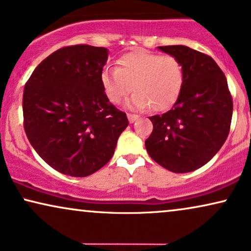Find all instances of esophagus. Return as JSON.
<instances>
[{
	"instance_id": "34e87169",
	"label": "esophagus",
	"mask_w": 251,
	"mask_h": 251,
	"mask_svg": "<svg viewBox=\"0 0 251 251\" xmlns=\"http://www.w3.org/2000/svg\"><path fill=\"white\" fill-rule=\"evenodd\" d=\"M128 120H129V122L130 123H133L135 121H137L138 120V115H135V114H128Z\"/></svg>"
}]
</instances>
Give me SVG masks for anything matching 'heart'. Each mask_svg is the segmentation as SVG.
<instances>
[{
    "label": "heart",
    "mask_w": 251,
    "mask_h": 251,
    "mask_svg": "<svg viewBox=\"0 0 251 251\" xmlns=\"http://www.w3.org/2000/svg\"><path fill=\"white\" fill-rule=\"evenodd\" d=\"M107 99L119 105L132 91L128 106L133 109L151 108L162 112L171 108L181 96L184 69L173 55L136 50L122 55L118 68H106L100 76Z\"/></svg>",
    "instance_id": "1"
}]
</instances>
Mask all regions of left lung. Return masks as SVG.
Segmentation results:
<instances>
[{
  "instance_id": "left-lung-1",
  "label": "left lung",
  "mask_w": 251,
  "mask_h": 251,
  "mask_svg": "<svg viewBox=\"0 0 251 251\" xmlns=\"http://www.w3.org/2000/svg\"><path fill=\"white\" fill-rule=\"evenodd\" d=\"M158 48L181 61L184 85L173 108L150 118L153 130L145 148L168 171L193 172L209 162L227 139L232 94L225 75L209 55L181 45Z\"/></svg>"
}]
</instances>
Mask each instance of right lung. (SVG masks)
<instances>
[{
    "instance_id": "1",
    "label": "right lung",
    "mask_w": 251,
    "mask_h": 251,
    "mask_svg": "<svg viewBox=\"0 0 251 251\" xmlns=\"http://www.w3.org/2000/svg\"><path fill=\"white\" fill-rule=\"evenodd\" d=\"M107 56L106 48L90 45L60 48L25 84L26 136L37 153L62 174L84 177L99 171L129 125L100 83Z\"/></svg>"
}]
</instances>
